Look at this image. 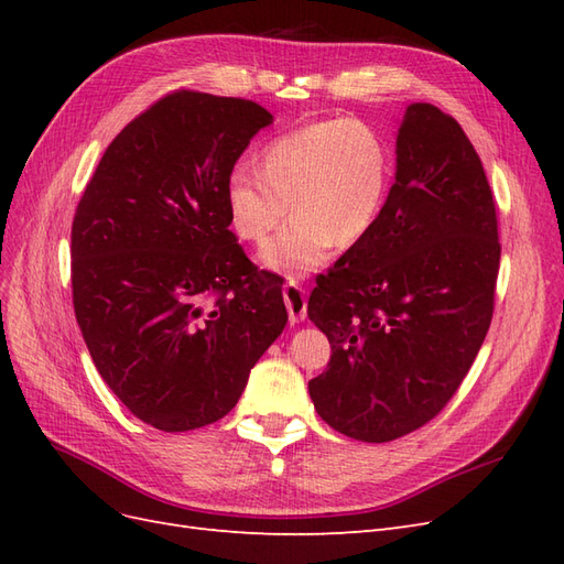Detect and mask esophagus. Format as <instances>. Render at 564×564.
<instances>
[{"label": "esophagus", "mask_w": 564, "mask_h": 564, "mask_svg": "<svg viewBox=\"0 0 564 564\" xmlns=\"http://www.w3.org/2000/svg\"><path fill=\"white\" fill-rule=\"evenodd\" d=\"M282 296H284V305H286V313H289V322L296 324L305 317V313H308V296H305V289L289 280L284 286H282Z\"/></svg>", "instance_id": "1"}]
</instances>
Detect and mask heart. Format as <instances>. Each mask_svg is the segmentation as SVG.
<instances>
[{
  "mask_svg": "<svg viewBox=\"0 0 564 564\" xmlns=\"http://www.w3.org/2000/svg\"><path fill=\"white\" fill-rule=\"evenodd\" d=\"M390 185V152L360 119H327L270 141L259 174L235 169L226 207L235 235L263 245L286 218L294 220L261 251V263L286 278L311 275L334 245L350 249L377 226Z\"/></svg>",
  "mask_w": 564,
  "mask_h": 564,
  "instance_id": "heart-1",
  "label": "heart"
}]
</instances>
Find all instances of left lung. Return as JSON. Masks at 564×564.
Segmentation results:
<instances>
[{"instance_id": "left-lung-1", "label": "left lung", "mask_w": 564, "mask_h": 564, "mask_svg": "<svg viewBox=\"0 0 564 564\" xmlns=\"http://www.w3.org/2000/svg\"><path fill=\"white\" fill-rule=\"evenodd\" d=\"M395 152L377 226L308 301L332 346L313 404L362 442L412 433L454 398L491 324L501 261L491 187L456 119L412 104Z\"/></svg>"}]
</instances>
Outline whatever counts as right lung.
<instances>
[{
  "label": "right lung",
  "instance_id": "add662e5",
  "mask_svg": "<svg viewBox=\"0 0 564 564\" xmlns=\"http://www.w3.org/2000/svg\"><path fill=\"white\" fill-rule=\"evenodd\" d=\"M272 115L178 89L115 135L73 220V303L100 377L164 433L224 419L286 308L230 230L226 183Z\"/></svg>",
  "mask_w": 564,
  "mask_h": 564
}]
</instances>
